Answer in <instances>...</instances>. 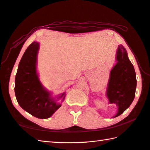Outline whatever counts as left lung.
<instances>
[{"mask_svg": "<svg viewBox=\"0 0 150 150\" xmlns=\"http://www.w3.org/2000/svg\"><path fill=\"white\" fill-rule=\"evenodd\" d=\"M116 60L118 62L110 71L106 93L110 103L115 104L118 108L114 118L130 106L135 96L137 87L135 71L122 45L117 50Z\"/></svg>", "mask_w": 150, "mask_h": 150, "instance_id": "1", "label": "left lung"}]
</instances>
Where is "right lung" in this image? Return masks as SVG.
<instances>
[{"label":"right lung","mask_w":150,"mask_h":150,"mask_svg":"<svg viewBox=\"0 0 150 150\" xmlns=\"http://www.w3.org/2000/svg\"><path fill=\"white\" fill-rule=\"evenodd\" d=\"M39 47V43L34 42L23 54L15 79V94L23 109L38 118L46 119L61 107L57 100H64L66 92L55 99L40 83L36 71Z\"/></svg>","instance_id":"1"}]
</instances>
